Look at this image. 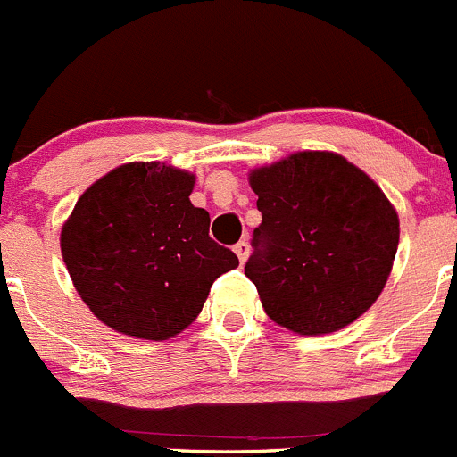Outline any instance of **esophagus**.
Segmentation results:
<instances>
[{"label": "esophagus", "instance_id": "1", "mask_svg": "<svg viewBox=\"0 0 457 457\" xmlns=\"http://www.w3.org/2000/svg\"><path fill=\"white\" fill-rule=\"evenodd\" d=\"M233 251H235V255H237V260L244 264V262H246V257H248V253H251V246H248L246 239H242V242L235 244Z\"/></svg>", "mask_w": 457, "mask_h": 457}]
</instances>
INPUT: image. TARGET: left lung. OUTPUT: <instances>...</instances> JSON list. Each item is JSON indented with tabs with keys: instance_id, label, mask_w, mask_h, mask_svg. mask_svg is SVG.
Listing matches in <instances>:
<instances>
[{
	"instance_id": "1",
	"label": "left lung",
	"mask_w": 457,
	"mask_h": 457,
	"mask_svg": "<svg viewBox=\"0 0 457 457\" xmlns=\"http://www.w3.org/2000/svg\"><path fill=\"white\" fill-rule=\"evenodd\" d=\"M262 224L244 266L266 315L297 336L340 331L391 275L400 218L340 153L300 151L248 173Z\"/></svg>"
}]
</instances>
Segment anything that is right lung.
Masks as SVG:
<instances>
[{"label":"right lung","mask_w":457,"mask_h":457,"mask_svg":"<svg viewBox=\"0 0 457 457\" xmlns=\"http://www.w3.org/2000/svg\"><path fill=\"white\" fill-rule=\"evenodd\" d=\"M195 175L160 162H129L90 184L62 227L75 291L117 333L162 342L195 322L233 251L209 237L191 204Z\"/></svg>","instance_id":"add662e5"}]
</instances>
